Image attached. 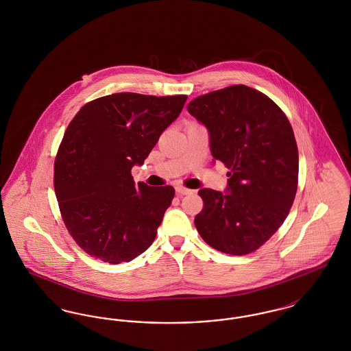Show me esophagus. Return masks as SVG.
Returning <instances> with one entry per match:
<instances>
[{"instance_id": "obj_1", "label": "esophagus", "mask_w": 351, "mask_h": 351, "mask_svg": "<svg viewBox=\"0 0 351 351\" xmlns=\"http://www.w3.org/2000/svg\"><path fill=\"white\" fill-rule=\"evenodd\" d=\"M176 192H178L179 195H191L193 191H192V189H188V188H185V186H182V185H179V186H176Z\"/></svg>"}]
</instances>
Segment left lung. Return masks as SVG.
Here are the masks:
<instances>
[{"label": "left lung", "instance_id": "obj_1", "mask_svg": "<svg viewBox=\"0 0 351 351\" xmlns=\"http://www.w3.org/2000/svg\"><path fill=\"white\" fill-rule=\"evenodd\" d=\"M186 109L209 130L213 158L230 169L226 193L199 191L197 232L225 254L258 250L282 226L298 191L299 151L288 118L242 84L199 96Z\"/></svg>", "mask_w": 351, "mask_h": 351}]
</instances>
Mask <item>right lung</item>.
Here are the masks:
<instances>
[{"label":"right lung","instance_id":"obj_1","mask_svg":"<svg viewBox=\"0 0 351 351\" xmlns=\"http://www.w3.org/2000/svg\"><path fill=\"white\" fill-rule=\"evenodd\" d=\"M185 95L114 93L89 101L69 122L55 158L53 188L68 233L102 262H130L147 250L173 199L171 185L134 183Z\"/></svg>","mask_w":351,"mask_h":351}]
</instances>
